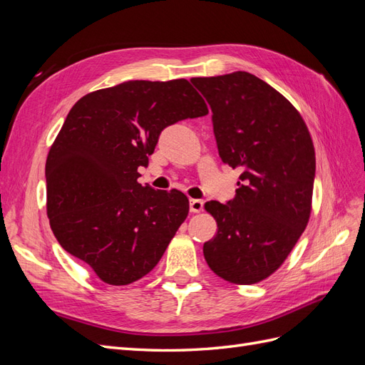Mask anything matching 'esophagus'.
Segmentation results:
<instances>
[{
	"mask_svg": "<svg viewBox=\"0 0 365 365\" xmlns=\"http://www.w3.org/2000/svg\"><path fill=\"white\" fill-rule=\"evenodd\" d=\"M204 208V201L201 200H190V212L192 213H201Z\"/></svg>",
	"mask_w": 365,
	"mask_h": 365,
	"instance_id": "obj_1",
	"label": "esophagus"
}]
</instances>
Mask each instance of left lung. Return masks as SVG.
Segmentation results:
<instances>
[{
  "instance_id": "8db88e82",
  "label": "left lung",
  "mask_w": 365,
  "mask_h": 365,
  "mask_svg": "<svg viewBox=\"0 0 365 365\" xmlns=\"http://www.w3.org/2000/svg\"><path fill=\"white\" fill-rule=\"evenodd\" d=\"M192 83L213 111L219 157L242 172L233 201L204 205L217 224L202 248L205 262L230 283H259L282 267L311 217V132L288 98L251 73Z\"/></svg>"
}]
</instances>
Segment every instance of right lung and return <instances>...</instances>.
I'll return each mask as SVG.
<instances>
[{
    "instance_id": "obj_1",
    "label": "right lung",
    "mask_w": 365,
    "mask_h": 365,
    "mask_svg": "<svg viewBox=\"0 0 365 365\" xmlns=\"http://www.w3.org/2000/svg\"><path fill=\"white\" fill-rule=\"evenodd\" d=\"M208 114L185 79L128 81L83 96L65 118L46 163L53 235L98 279L125 286L145 277L189 215V197L141 185L160 132Z\"/></svg>"
}]
</instances>
